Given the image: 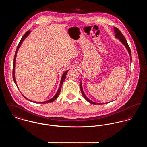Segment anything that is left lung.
Wrapping results in <instances>:
<instances>
[{
	"label": "left lung",
	"instance_id": "1",
	"mask_svg": "<svg viewBox=\"0 0 147 147\" xmlns=\"http://www.w3.org/2000/svg\"><path fill=\"white\" fill-rule=\"evenodd\" d=\"M114 30H115V37L117 39H119L121 42L125 46V47L126 48L127 50L129 52V53L130 54V59H131V60H132V58H131V51H130V48L129 46V44L127 42V41L126 40L125 38L124 37V36L123 35V34L121 33L120 31L117 28V27H114ZM80 89H81V93L82 94V95L84 96V98L89 103H92V104H94V105H102V104H104V103H95V102H92V100H90V99H89L85 95V94L83 92V90H82V83L81 82H80Z\"/></svg>",
	"mask_w": 147,
	"mask_h": 147
}]
</instances>
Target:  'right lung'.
Listing matches in <instances>:
<instances>
[{
	"label": "right lung",
	"mask_w": 147,
	"mask_h": 147,
	"mask_svg": "<svg viewBox=\"0 0 147 147\" xmlns=\"http://www.w3.org/2000/svg\"><path fill=\"white\" fill-rule=\"evenodd\" d=\"M30 32H31L30 31H27L24 34V35L22 36V38H21V39L20 40V42H19L18 45H17V49H16V52H15V55H14V57L13 67V79L14 82L15 84L16 85L17 87V85L16 81V80H15V77H14V68H15V61H16V55H17V51H18V50L19 48L20 47V46H21V44L22 43L23 41L25 40V39L26 38L27 36L29 35V34L30 33ZM68 70L67 71H66L65 72H64V74H63V75H62V78H61V82H60L59 87V88H58V91H57V92L56 94L54 96L53 98H52V99H51L50 100H48V101H45V102H34V103H51V102H53L54 100H55L57 98V97H58V96L59 94L60 93V92H61V88H62V84H63V81H65V79H66V75H67V72H68ZM22 95H23V96H24V98H25L26 99H27L26 98L25 96H24V95H23V94H22ZM30 101L32 102V101H31V100H30Z\"/></svg>",
	"instance_id": "1"
}]
</instances>
